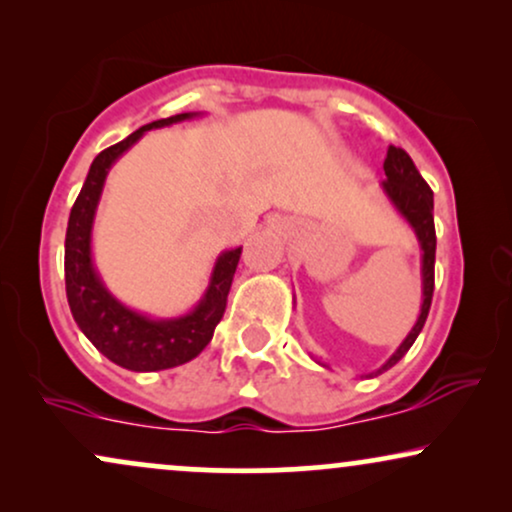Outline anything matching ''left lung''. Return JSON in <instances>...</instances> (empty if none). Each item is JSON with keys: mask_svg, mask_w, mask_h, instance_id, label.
Here are the masks:
<instances>
[{"mask_svg": "<svg viewBox=\"0 0 512 512\" xmlns=\"http://www.w3.org/2000/svg\"><path fill=\"white\" fill-rule=\"evenodd\" d=\"M386 181H381V190H384L386 200L391 202L393 209L410 224V229L415 231L417 243H420L422 250V305L420 315H417V322L412 324L408 336L400 341V346L393 350L389 360L384 365L374 369V372L362 374V377H377V374L391 369L396 362L403 357L415 343V338L420 336L424 322H427L429 307H432V295H434V257H436V231H434V193L432 188L427 186V181L420 176L417 166L412 164L410 155L400 147H389L386 152ZM317 365L331 369L326 362L317 360Z\"/></svg>", "mask_w": 512, "mask_h": 512, "instance_id": "1", "label": "left lung"}]
</instances>
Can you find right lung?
Segmentation results:
<instances>
[{"label":"right lung","instance_id":"right-lung-1","mask_svg":"<svg viewBox=\"0 0 512 512\" xmlns=\"http://www.w3.org/2000/svg\"><path fill=\"white\" fill-rule=\"evenodd\" d=\"M200 116L202 112H186L152 121L121 143L102 150L92 159L88 178L71 209L64 245L66 298H69L71 315L92 346L114 365L131 369V372H159V369L186 365L205 350L224 317L226 295L231 291L240 250H243L238 245V248L219 252L202 298L193 305V310L178 317H152L121 303L102 281L92 260V226H95L97 205H100L109 169L147 131L200 119Z\"/></svg>","mask_w":512,"mask_h":512}]
</instances>
